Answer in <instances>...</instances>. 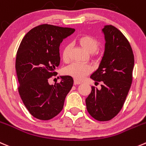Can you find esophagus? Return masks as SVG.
I'll return each instance as SVG.
<instances>
[{
    "label": "esophagus",
    "instance_id": "esophagus-1",
    "mask_svg": "<svg viewBox=\"0 0 146 146\" xmlns=\"http://www.w3.org/2000/svg\"><path fill=\"white\" fill-rule=\"evenodd\" d=\"M80 83H81V82L79 81V80H76V79H75L74 80V85H79L80 84Z\"/></svg>",
    "mask_w": 146,
    "mask_h": 146
}]
</instances>
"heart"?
Wrapping results in <instances>:
<instances>
[{
	"label": "heart",
	"mask_w": 146,
	"mask_h": 146,
	"mask_svg": "<svg viewBox=\"0 0 146 146\" xmlns=\"http://www.w3.org/2000/svg\"><path fill=\"white\" fill-rule=\"evenodd\" d=\"M78 43L82 47L86 49L88 53H90L91 56H95L96 50L100 46V42L94 36L90 35H84L80 36L78 38ZM70 46L66 45L64 46L62 50V58L65 62L68 61L69 53H70ZM91 66L88 63H73L65 68L64 72L66 75L73 77L76 79L83 78L88 74L91 73Z\"/></svg>",
	"instance_id": "obj_1"
}]
</instances>
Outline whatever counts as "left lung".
Returning a JSON list of instances; mask_svg holds the SVG:
<instances>
[{
  "instance_id": "obj_1",
  "label": "left lung",
  "mask_w": 146,
  "mask_h": 146,
  "mask_svg": "<svg viewBox=\"0 0 146 146\" xmlns=\"http://www.w3.org/2000/svg\"><path fill=\"white\" fill-rule=\"evenodd\" d=\"M106 48L98 69L90 78L102 82L101 89L92 86L86 99L87 111L94 119L108 121L118 115L128 96L133 80L134 56L125 35L115 27L103 29Z\"/></svg>"
}]
</instances>
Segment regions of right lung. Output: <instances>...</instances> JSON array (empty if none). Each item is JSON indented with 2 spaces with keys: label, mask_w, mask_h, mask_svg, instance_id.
<instances>
[{
  "label": "right lung",
  "mask_w": 146,
  "mask_h": 146,
  "mask_svg": "<svg viewBox=\"0 0 146 146\" xmlns=\"http://www.w3.org/2000/svg\"><path fill=\"white\" fill-rule=\"evenodd\" d=\"M75 31L49 24L38 25L24 36L18 49L15 69L18 93L28 112L35 118L48 121L63 110L66 96L73 85L70 76L50 85L60 64L59 46L63 39Z\"/></svg>",
  "instance_id": "add662e5"
}]
</instances>
